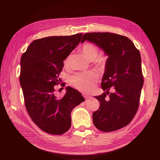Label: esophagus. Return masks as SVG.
<instances>
[{"label": "esophagus", "instance_id": "esophagus-1", "mask_svg": "<svg viewBox=\"0 0 160 160\" xmlns=\"http://www.w3.org/2000/svg\"><path fill=\"white\" fill-rule=\"evenodd\" d=\"M83 96L86 98V100H89V99L91 98V97L89 95H83Z\"/></svg>", "mask_w": 160, "mask_h": 160}]
</instances>
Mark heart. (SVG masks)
Here are the masks:
<instances>
[{
  "label": "heart",
  "instance_id": "heart-1",
  "mask_svg": "<svg viewBox=\"0 0 160 160\" xmlns=\"http://www.w3.org/2000/svg\"><path fill=\"white\" fill-rule=\"evenodd\" d=\"M82 51L86 56L97 67H102L105 65L106 60L104 57H98L99 54L98 48L93 43H86L82 47ZM71 58L69 54L65 59L63 65L68 67ZM98 80V76L93 71L80 72L72 76L69 78L70 85L83 92H88L93 89L95 82Z\"/></svg>",
  "mask_w": 160,
  "mask_h": 160
}]
</instances>
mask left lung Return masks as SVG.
<instances>
[{"instance_id": "1", "label": "left lung", "mask_w": 160, "mask_h": 160, "mask_svg": "<svg viewBox=\"0 0 160 160\" xmlns=\"http://www.w3.org/2000/svg\"><path fill=\"white\" fill-rule=\"evenodd\" d=\"M86 40L95 43L108 56L101 82L102 89L107 91L95 97L100 104L93 113V124L105 132L121 129L132 121L139 108L144 83L140 52L129 38L117 33H86L81 42ZM111 87L115 91L109 95Z\"/></svg>"}]
</instances>
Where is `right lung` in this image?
Returning a JSON list of instances; mask_svg holds the SVG:
<instances>
[{
    "instance_id": "1",
    "label": "right lung",
    "mask_w": 160,
    "mask_h": 160,
    "mask_svg": "<svg viewBox=\"0 0 160 160\" xmlns=\"http://www.w3.org/2000/svg\"><path fill=\"white\" fill-rule=\"evenodd\" d=\"M82 33L50 36L33 41L21 59L20 84L30 118L43 131L61 135L71 126L72 109L85 100L77 89L67 87L62 98L54 93L60 83L63 60L76 48ZM65 86V83H61Z\"/></svg>"
}]
</instances>
